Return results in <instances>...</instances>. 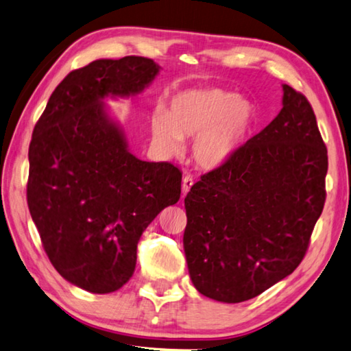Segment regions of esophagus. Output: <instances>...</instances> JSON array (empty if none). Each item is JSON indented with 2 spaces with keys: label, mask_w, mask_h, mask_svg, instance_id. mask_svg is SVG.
Segmentation results:
<instances>
[{
  "label": "esophagus",
  "mask_w": 351,
  "mask_h": 351,
  "mask_svg": "<svg viewBox=\"0 0 351 351\" xmlns=\"http://www.w3.org/2000/svg\"><path fill=\"white\" fill-rule=\"evenodd\" d=\"M193 186V178L192 176H184L182 178V195H187L189 190Z\"/></svg>",
  "instance_id": "34e87169"
}]
</instances>
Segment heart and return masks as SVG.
I'll list each match as a JSON object with an SVG mask.
<instances>
[{"instance_id":"obj_1","label":"heart","mask_w":351,"mask_h":351,"mask_svg":"<svg viewBox=\"0 0 351 351\" xmlns=\"http://www.w3.org/2000/svg\"><path fill=\"white\" fill-rule=\"evenodd\" d=\"M256 119L250 101L224 88H187L175 93L169 109L158 107L150 117L154 141L167 155L181 154L182 138H195V161L218 169L244 145Z\"/></svg>"}]
</instances>
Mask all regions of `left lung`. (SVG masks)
Returning a JSON list of instances; mask_svg holds the SVG:
<instances>
[{"instance_id": "obj_1", "label": "left lung", "mask_w": 351, "mask_h": 351, "mask_svg": "<svg viewBox=\"0 0 351 351\" xmlns=\"http://www.w3.org/2000/svg\"><path fill=\"white\" fill-rule=\"evenodd\" d=\"M282 90L278 117L184 199L190 279L215 301H248L295 271L322 213L327 147L307 98Z\"/></svg>"}]
</instances>
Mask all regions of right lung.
Wrapping results in <instances>:
<instances>
[{
    "instance_id": "1",
    "label": "right lung",
    "mask_w": 351,
    "mask_h": 351,
    "mask_svg": "<svg viewBox=\"0 0 351 351\" xmlns=\"http://www.w3.org/2000/svg\"><path fill=\"white\" fill-rule=\"evenodd\" d=\"M159 73L154 60H97L50 95L29 147L27 204L44 250L82 290L112 293L135 271L143 232L181 196L180 169L129 152L104 98L141 93Z\"/></svg>"
}]
</instances>
